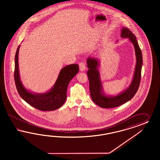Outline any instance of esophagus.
<instances>
[{
	"label": "esophagus",
	"mask_w": 160,
	"mask_h": 160,
	"mask_svg": "<svg viewBox=\"0 0 160 160\" xmlns=\"http://www.w3.org/2000/svg\"><path fill=\"white\" fill-rule=\"evenodd\" d=\"M79 68H80V70L81 72H83L86 70V64L84 62H81L79 63Z\"/></svg>",
	"instance_id": "34e87169"
}]
</instances>
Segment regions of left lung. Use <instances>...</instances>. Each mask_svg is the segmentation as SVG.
Wrapping results in <instances>:
<instances>
[{"instance_id":"left-lung-1","label":"left lung","mask_w":160,"mask_h":160,"mask_svg":"<svg viewBox=\"0 0 160 160\" xmlns=\"http://www.w3.org/2000/svg\"><path fill=\"white\" fill-rule=\"evenodd\" d=\"M121 38H128L134 44L135 48L137 63L132 82L129 88L125 92L115 97H107L102 93V85L100 79L99 72L97 70L98 61L96 58L87 59L88 78L89 80L90 92L92 101L102 108H114L120 106L130 100L137 92L141 82V68L142 65V52L137 42L136 36L127 27L121 30Z\"/></svg>"}]
</instances>
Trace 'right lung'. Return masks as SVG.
I'll list each match as a JSON object with an SVG mask.
<instances>
[{
	"mask_svg": "<svg viewBox=\"0 0 160 160\" xmlns=\"http://www.w3.org/2000/svg\"><path fill=\"white\" fill-rule=\"evenodd\" d=\"M18 46L15 55V78L16 89L20 96L31 106L40 111H53L62 106L67 98L68 83L79 70L78 64H73L63 68L58 75L53 88L48 92L41 94H34L29 92L23 86L19 73Z\"/></svg>",
	"mask_w": 160,
	"mask_h": 160,
	"instance_id": "right-lung-1",
	"label": "right lung"
}]
</instances>
